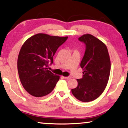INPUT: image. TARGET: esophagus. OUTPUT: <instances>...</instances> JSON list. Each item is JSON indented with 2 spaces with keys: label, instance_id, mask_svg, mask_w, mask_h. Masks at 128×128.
Segmentation results:
<instances>
[{
  "label": "esophagus",
  "instance_id": "obj_1",
  "mask_svg": "<svg viewBox=\"0 0 128 128\" xmlns=\"http://www.w3.org/2000/svg\"><path fill=\"white\" fill-rule=\"evenodd\" d=\"M63 78L65 79V80H70V79L71 78V76H65V77H63Z\"/></svg>",
  "mask_w": 128,
  "mask_h": 128
}]
</instances>
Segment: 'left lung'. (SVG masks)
<instances>
[{
	"mask_svg": "<svg viewBox=\"0 0 128 128\" xmlns=\"http://www.w3.org/2000/svg\"><path fill=\"white\" fill-rule=\"evenodd\" d=\"M78 40L85 44L80 64L84 75L71 92L78 100L89 102L98 98L105 89L110 74V59L106 44L94 36L86 34Z\"/></svg>",
	"mask_w": 128,
	"mask_h": 128,
	"instance_id": "1",
	"label": "left lung"
}]
</instances>
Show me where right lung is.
Returning <instances> with one entry per match:
<instances>
[{
	"label": "right lung",
	"mask_w": 128,
	"mask_h": 128,
	"mask_svg": "<svg viewBox=\"0 0 128 128\" xmlns=\"http://www.w3.org/2000/svg\"><path fill=\"white\" fill-rule=\"evenodd\" d=\"M68 37L38 34L26 40L20 51L17 60L20 81L26 90L35 97L52 92L60 76L48 69L53 62L57 50Z\"/></svg>",
	"instance_id": "add662e5"
}]
</instances>
